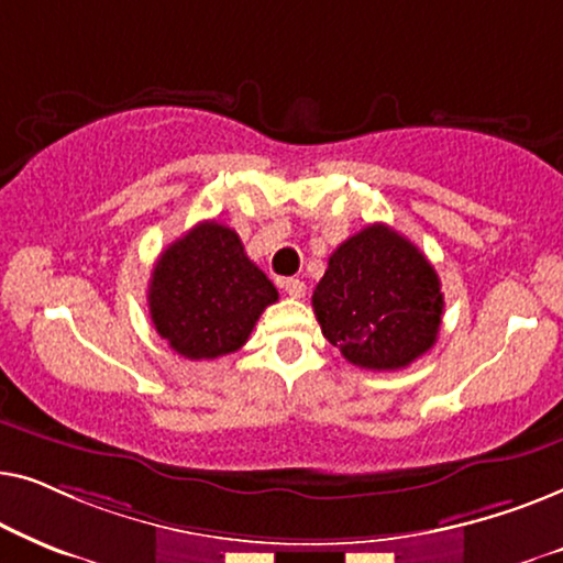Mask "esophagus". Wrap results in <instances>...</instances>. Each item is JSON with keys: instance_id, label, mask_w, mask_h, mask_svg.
<instances>
[{"instance_id": "1", "label": "esophagus", "mask_w": 563, "mask_h": 563, "mask_svg": "<svg viewBox=\"0 0 563 563\" xmlns=\"http://www.w3.org/2000/svg\"><path fill=\"white\" fill-rule=\"evenodd\" d=\"M282 287H284V291H287L291 299H299V297L305 295V282L302 279H284Z\"/></svg>"}]
</instances>
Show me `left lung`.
<instances>
[{
  "mask_svg": "<svg viewBox=\"0 0 563 563\" xmlns=\"http://www.w3.org/2000/svg\"><path fill=\"white\" fill-rule=\"evenodd\" d=\"M312 310L345 361L397 372L433 349L443 314L441 279L418 245L374 222L328 258Z\"/></svg>",
  "mask_w": 563,
  "mask_h": 563,
  "instance_id": "left-lung-1",
  "label": "left lung"
}]
</instances>
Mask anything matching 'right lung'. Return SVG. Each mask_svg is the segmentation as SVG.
<instances>
[{
    "instance_id": "add662e5",
    "label": "right lung",
    "mask_w": 563,
    "mask_h": 563,
    "mask_svg": "<svg viewBox=\"0 0 563 563\" xmlns=\"http://www.w3.org/2000/svg\"><path fill=\"white\" fill-rule=\"evenodd\" d=\"M279 291L245 256L235 230L207 220L161 253L148 284L158 335L189 361L218 358L249 341Z\"/></svg>"
}]
</instances>
